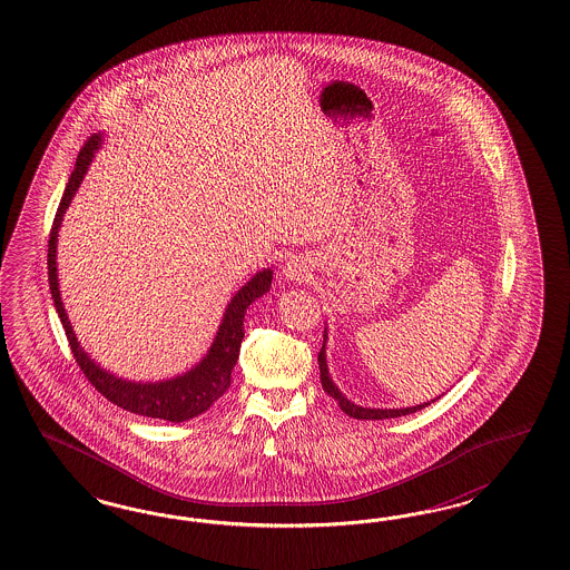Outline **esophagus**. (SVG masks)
<instances>
[{"instance_id":"obj_1","label":"esophagus","mask_w":570,"mask_h":570,"mask_svg":"<svg viewBox=\"0 0 570 570\" xmlns=\"http://www.w3.org/2000/svg\"><path fill=\"white\" fill-rule=\"evenodd\" d=\"M282 276L286 277V279H291V282H303V279H307V277L311 276L309 261L294 257V259L288 261V263L284 265Z\"/></svg>"}]
</instances>
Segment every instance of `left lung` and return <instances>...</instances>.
Here are the masks:
<instances>
[{"label":"left lung","mask_w":570,"mask_h":570,"mask_svg":"<svg viewBox=\"0 0 570 570\" xmlns=\"http://www.w3.org/2000/svg\"><path fill=\"white\" fill-rule=\"evenodd\" d=\"M326 338H328V332L324 330V345H322V351H320V355H317V362H320V380H322L324 391L328 393L330 397L338 401L341 410H343L346 415L357 417V420H384V417H399V415L414 414L417 410L431 405V401H429V403L414 405V407H403V410H372V407H360V405L351 403V401L338 391V386L332 382V379H330L328 363H326ZM436 399H432V403H434Z\"/></svg>","instance_id":"1"}]
</instances>
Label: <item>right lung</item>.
I'll use <instances>...</instances> for the list:
<instances>
[{
	"label": "right lung",
	"mask_w": 570,
	"mask_h": 570,
	"mask_svg": "<svg viewBox=\"0 0 570 570\" xmlns=\"http://www.w3.org/2000/svg\"><path fill=\"white\" fill-rule=\"evenodd\" d=\"M102 138L91 136L83 144L81 153L77 156L75 169L70 173L67 190L62 194L60 207L56 210L50 242H48V279L52 291L53 307L58 311V317L62 322V328L67 332L70 351L75 355V362L79 363L86 379L96 386L98 393L110 403L119 405L131 414L160 417L167 422H186L190 417L207 412L208 407L224 395L232 382V370L240 355L242 338H244V313L248 305L269 291L272 286V269L257 272V276L250 277L234 298L229 301L222 320V326L217 330V336L208 348L203 362L196 363L190 372L177 379L163 380V382H131V380L117 379L115 374L102 370L94 362L83 346L77 343V336L70 328L67 311L60 298L58 288V269H56V244H58V229L62 224V215L67 213L75 191L79 190L83 177H86L89 163L100 148Z\"/></svg>",
	"instance_id": "right-lung-1"
}]
</instances>
